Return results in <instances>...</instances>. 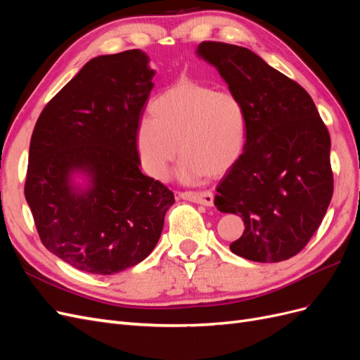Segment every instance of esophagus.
I'll use <instances>...</instances> for the list:
<instances>
[{
    "label": "esophagus",
    "mask_w": 360,
    "mask_h": 360,
    "mask_svg": "<svg viewBox=\"0 0 360 360\" xmlns=\"http://www.w3.org/2000/svg\"><path fill=\"white\" fill-rule=\"evenodd\" d=\"M179 197L183 200H189L193 202H198L202 205L210 207L213 205V193L205 191V192H192V191H184V192H179Z\"/></svg>",
    "instance_id": "esophagus-1"
}]
</instances>
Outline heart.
<instances>
[{"label": "heart", "instance_id": "heart-1", "mask_svg": "<svg viewBox=\"0 0 360 360\" xmlns=\"http://www.w3.org/2000/svg\"><path fill=\"white\" fill-rule=\"evenodd\" d=\"M151 117L136 129V146L148 174L162 179L179 153V176L198 181L219 177L240 158L246 138V114L230 91L181 81L159 94Z\"/></svg>", "mask_w": 360, "mask_h": 360}]
</instances>
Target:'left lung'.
<instances>
[{"instance_id": "1", "label": "left lung", "mask_w": 360, "mask_h": 360, "mask_svg": "<svg viewBox=\"0 0 360 360\" xmlns=\"http://www.w3.org/2000/svg\"><path fill=\"white\" fill-rule=\"evenodd\" d=\"M197 52L246 114L243 153L214 197L217 210L245 222L231 252L258 263L288 259L308 245L332 200L329 130L308 91L252 51L202 41Z\"/></svg>"}]
</instances>
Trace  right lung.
<instances>
[{"mask_svg":"<svg viewBox=\"0 0 360 360\" xmlns=\"http://www.w3.org/2000/svg\"><path fill=\"white\" fill-rule=\"evenodd\" d=\"M155 72L139 49L90 60L31 135L25 198L41 243L75 269L114 275L155 249L174 193L139 169L136 129ZM84 172L91 184L70 179Z\"/></svg>","mask_w":360,"mask_h":360,"instance_id":"obj_1","label":"right lung"}]
</instances>
